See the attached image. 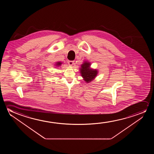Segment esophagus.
I'll list each match as a JSON object with an SVG mask.
<instances>
[{"instance_id":"34e87169","label":"esophagus","mask_w":154,"mask_h":154,"mask_svg":"<svg viewBox=\"0 0 154 154\" xmlns=\"http://www.w3.org/2000/svg\"><path fill=\"white\" fill-rule=\"evenodd\" d=\"M68 63L69 65L70 66H72L74 65V61H68Z\"/></svg>"}]
</instances>
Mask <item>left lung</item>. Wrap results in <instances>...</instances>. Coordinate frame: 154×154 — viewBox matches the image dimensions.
Masks as SVG:
<instances>
[{
  "label": "left lung",
  "mask_w": 154,
  "mask_h": 154,
  "mask_svg": "<svg viewBox=\"0 0 154 154\" xmlns=\"http://www.w3.org/2000/svg\"><path fill=\"white\" fill-rule=\"evenodd\" d=\"M90 65H91L89 63L85 62L82 65V68L80 70L82 76L84 78V80L87 82H91L94 79L97 74V71L96 70L89 69Z\"/></svg>",
  "instance_id": "obj_1"
}]
</instances>
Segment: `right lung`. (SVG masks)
<instances>
[{
  "mask_svg": "<svg viewBox=\"0 0 154 154\" xmlns=\"http://www.w3.org/2000/svg\"><path fill=\"white\" fill-rule=\"evenodd\" d=\"M61 63H60V62H58V63H57V65H61Z\"/></svg>",
  "mask_w": 154,
  "mask_h": 154,
  "instance_id": "right-lung-1",
  "label": "right lung"
}]
</instances>
